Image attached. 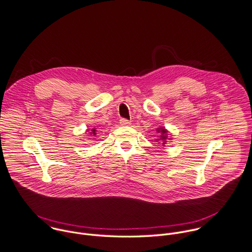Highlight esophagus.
<instances>
[{
  "instance_id": "obj_1",
  "label": "esophagus",
  "mask_w": 252,
  "mask_h": 252,
  "mask_svg": "<svg viewBox=\"0 0 252 252\" xmlns=\"http://www.w3.org/2000/svg\"><path fill=\"white\" fill-rule=\"evenodd\" d=\"M120 124H121L122 126H129V125H130V122H129L128 120H126V119H121V120H120Z\"/></svg>"
}]
</instances>
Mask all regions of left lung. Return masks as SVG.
Masks as SVG:
<instances>
[{
    "instance_id": "obj_1",
    "label": "left lung",
    "mask_w": 252,
    "mask_h": 252,
    "mask_svg": "<svg viewBox=\"0 0 252 252\" xmlns=\"http://www.w3.org/2000/svg\"><path fill=\"white\" fill-rule=\"evenodd\" d=\"M157 130H158V132H160V133H161V135H160L159 139H158V140H161V141H162V144L164 145V144H165V142H166V139H167L168 131H167V130H166L164 127H160V128H158Z\"/></svg>"
}]
</instances>
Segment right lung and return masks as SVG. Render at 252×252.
Masks as SVG:
<instances>
[{
  "label": "right lung",
  "instance_id": "right-lung-1",
  "mask_svg": "<svg viewBox=\"0 0 252 252\" xmlns=\"http://www.w3.org/2000/svg\"><path fill=\"white\" fill-rule=\"evenodd\" d=\"M91 131H92V132H90V133H91V134H94V136L96 134V133H95V128H93Z\"/></svg>",
  "mask_w": 252,
  "mask_h": 252
}]
</instances>
